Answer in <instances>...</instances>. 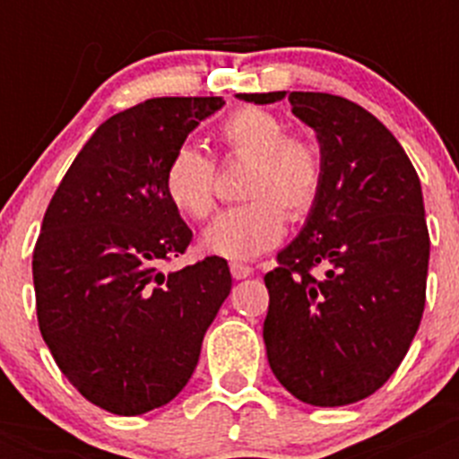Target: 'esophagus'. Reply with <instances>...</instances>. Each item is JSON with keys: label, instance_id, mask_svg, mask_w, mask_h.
Segmentation results:
<instances>
[{"label": "esophagus", "instance_id": "1", "mask_svg": "<svg viewBox=\"0 0 459 459\" xmlns=\"http://www.w3.org/2000/svg\"><path fill=\"white\" fill-rule=\"evenodd\" d=\"M230 273H233V279H247L252 276V266L243 264V262H230Z\"/></svg>", "mask_w": 459, "mask_h": 459}]
</instances>
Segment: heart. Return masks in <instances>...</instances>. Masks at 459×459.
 I'll use <instances>...</instances> for the list:
<instances>
[{
	"label": "heart",
	"mask_w": 459,
	"mask_h": 459,
	"mask_svg": "<svg viewBox=\"0 0 459 459\" xmlns=\"http://www.w3.org/2000/svg\"><path fill=\"white\" fill-rule=\"evenodd\" d=\"M223 152L250 159L245 204L216 216L202 233V247L216 257L255 259L286 236V221L312 212L324 186V161L309 140L288 135L276 114L245 107L219 126ZM164 193L180 214L195 221L214 209L216 164L193 145H180L164 169Z\"/></svg>",
	"instance_id": "1"
}]
</instances>
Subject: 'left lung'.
<instances>
[{
  "label": "left lung",
  "mask_w": 459,
  "mask_h": 459,
  "mask_svg": "<svg viewBox=\"0 0 459 459\" xmlns=\"http://www.w3.org/2000/svg\"><path fill=\"white\" fill-rule=\"evenodd\" d=\"M240 97L272 104L286 92ZM288 102L316 131L324 186L300 236L264 276L266 357L307 405H350L393 377L424 314L429 230L420 176L359 104L326 92H290Z\"/></svg>",
  "instance_id": "left-lung-1"
}]
</instances>
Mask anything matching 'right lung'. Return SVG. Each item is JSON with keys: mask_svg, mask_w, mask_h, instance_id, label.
<instances>
[{"mask_svg": "<svg viewBox=\"0 0 459 459\" xmlns=\"http://www.w3.org/2000/svg\"><path fill=\"white\" fill-rule=\"evenodd\" d=\"M221 97H157L107 118L56 187L32 250L39 333L92 405L145 414L171 403L230 293L226 259L180 272L193 230L164 193V169Z\"/></svg>", "mask_w": 459, "mask_h": 459, "instance_id": "right-lung-1", "label": "right lung"}]
</instances>
